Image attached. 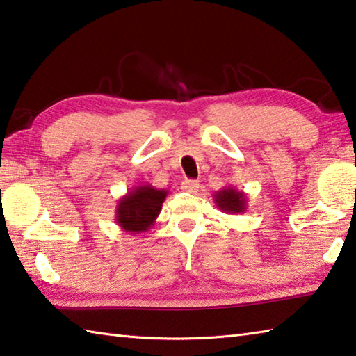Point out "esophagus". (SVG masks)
I'll return each mask as SVG.
<instances>
[{"instance_id": "obj_1", "label": "esophagus", "mask_w": 356, "mask_h": 356, "mask_svg": "<svg viewBox=\"0 0 356 356\" xmlns=\"http://www.w3.org/2000/svg\"><path fill=\"white\" fill-rule=\"evenodd\" d=\"M180 188L188 193H196L199 190V182L197 180H185V182H182V186H180Z\"/></svg>"}]
</instances>
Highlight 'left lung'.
<instances>
[{"mask_svg": "<svg viewBox=\"0 0 356 356\" xmlns=\"http://www.w3.org/2000/svg\"><path fill=\"white\" fill-rule=\"evenodd\" d=\"M216 207L227 215H241L248 210V196L244 191H238L235 186H224L213 195Z\"/></svg>", "mask_w": 356, "mask_h": 356, "instance_id": "1", "label": "left lung"}]
</instances>
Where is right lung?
I'll return each mask as SVG.
<instances>
[{"instance_id": "right-lung-1", "label": "right lung", "mask_w": 356, "mask_h": 356, "mask_svg": "<svg viewBox=\"0 0 356 356\" xmlns=\"http://www.w3.org/2000/svg\"><path fill=\"white\" fill-rule=\"evenodd\" d=\"M168 190L154 188L152 185H138L127 191L118 199L115 210V222L126 234L137 235L149 230L157 216L161 205L168 196Z\"/></svg>"}]
</instances>
